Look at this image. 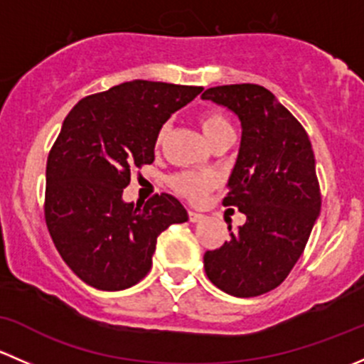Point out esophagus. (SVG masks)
Wrapping results in <instances>:
<instances>
[{
    "instance_id": "esophagus-1",
    "label": "esophagus",
    "mask_w": 364,
    "mask_h": 364,
    "mask_svg": "<svg viewBox=\"0 0 364 364\" xmlns=\"http://www.w3.org/2000/svg\"><path fill=\"white\" fill-rule=\"evenodd\" d=\"M188 218H190V222H200V220L204 218V215H200V213H197V211H192V209H190L188 211Z\"/></svg>"
}]
</instances>
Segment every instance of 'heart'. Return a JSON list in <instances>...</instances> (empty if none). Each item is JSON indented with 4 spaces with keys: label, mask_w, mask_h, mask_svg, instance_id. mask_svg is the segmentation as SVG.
<instances>
[{
    "label": "heart",
    "mask_w": 364,
    "mask_h": 364,
    "mask_svg": "<svg viewBox=\"0 0 364 364\" xmlns=\"http://www.w3.org/2000/svg\"><path fill=\"white\" fill-rule=\"evenodd\" d=\"M199 124L200 130L205 135V139L209 141V144H213L218 139L225 137V135L232 134V127L227 121V117L218 111H205L199 116ZM165 134H167V127H161L156 135V144H160L164 141ZM172 188L178 193H181L186 199L193 200H203L205 193L216 185V178L213 174H205V172H196V171H186L179 172V174L172 176L171 178Z\"/></svg>",
    "instance_id": "1"
}]
</instances>
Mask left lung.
<instances>
[{
	"label": "left lung",
	"mask_w": 364,
	"mask_h": 364,
	"mask_svg": "<svg viewBox=\"0 0 364 364\" xmlns=\"http://www.w3.org/2000/svg\"><path fill=\"white\" fill-rule=\"evenodd\" d=\"M203 98L241 121L240 153L223 205L247 215L230 241L204 253L205 274L230 296L266 294L291 273L321 213L311 142L303 124L259 84L209 87Z\"/></svg>",
	"instance_id": "8db88e82"
}]
</instances>
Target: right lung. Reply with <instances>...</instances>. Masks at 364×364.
<instances>
[{
  "instance_id": "obj_1",
  "label": "right lung",
  "mask_w": 364,
  "mask_h": 364,
  "mask_svg": "<svg viewBox=\"0 0 364 364\" xmlns=\"http://www.w3.org/2000/svg\"><path fill=\"white\" fill-rule=\"evenodd\" d=\"M200 86L132 80L77 102L50 148L46 223L58 252L82 282L123 291L149 273L156 237L188 220L176 197L124 203L132 168L155 160L161 124Z\"/></svg>"
}]
</instances>
